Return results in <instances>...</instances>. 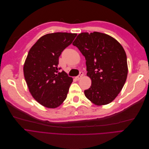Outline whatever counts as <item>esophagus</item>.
Instances as JSON below:
<instances>
[{
    "mask_svg": "<svg viewBox=\"0 0 149 149\" xmlns=\"http://www.w3.org/2000/svg\"><path fill=\"white\" fill-rule=\"evenodd\" d=\"M84 76V73L83 72H80V73H79V74L77 76H76L75 78H76V79L77 80V81H79L81 78H82V77Z\"/></svg>",
    "mask_w": 149,
    "mask_h": 149,
    "instance_id": "obj_1",
    "label": "esophagus"
}]
</instances>
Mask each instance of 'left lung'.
Returning a JSON list of instances; mask_svg holds the SVG:
<instances>
[{
	"instance_id": "obj_1",
	"label": "left lung",
	"mask_w": 149,
	"mask_h": 149,
	"mask_svg": "<svg viewBox=\"0 0 149 149\" xmlns=\"http://www.w3.org/2000/svg\"><path fill=\"white\" fill-rule=\"evenodd\" d=\"M86 60L90 88L86 97L97 105L115 100L126 81L128 67L123 46L111 36L100 32L81 33L73 42Z\"/></svg>"
}]
</instances>
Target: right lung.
<instances>
[{
    "label": "right lung",
    "mask_w": 149,
    "mask_h": 149,
    "mask_svg": "<svg viewBox=\"0 0 149 149\" xmlns=\"http://www.w3.org/2000/svg\"><path fill=\"white\" fill-rule=\"evenodd\" d=\"M76 33H54L39 38L28 53L24 74L30 93L36 101L54 109L67 97L73 78L59 72V57L72 43Z\"/></svg>",
    "instance_id": "1"
}]
</instances>
